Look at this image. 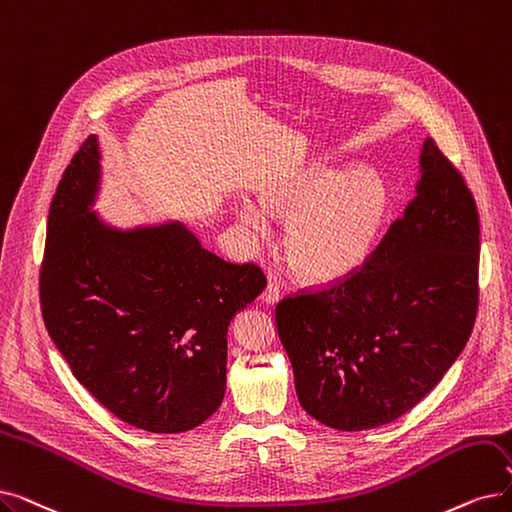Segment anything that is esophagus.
Masks as SVG:
<instances>
[{
	"instance_id": "esophagus-1",
	"label": "esophagus",
	"mask_w": 512,
	"mask_h": 512,
	"mask_svg": "<svg viewBox=\"0 0 512 512\" xmlns=\"http://www.w3.org/2000/svg\"><path fill=\"white\" fill-rule=\"evenodd\" d=\"M261 301L265 305H276L280 301V288H278V284L268 282V286H265V291L261 295Z\"/></svg>"
}]
</instances>
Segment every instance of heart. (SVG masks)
<instances>
[{
  "label": "heart",
  "mask_w": 512,
  "mask_h": 512,
  "mask_svg": "<svg viewBox=\"0 0 512 512\" xmlns=\"http://www.w3.org/2000/svg\"><path fill=\"white\" fill-rule=\"evenodd\" d=\"M257 203L234 209L255 236L268 217L284 221V257L311 284H337L358 274L383 234L391 207L385 177L372 167L335 169L320 161L278 173L257 188Z\"/></svg>",
  "instance_id": "1"
}]
</instances>
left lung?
<instances>
[{
    "label": "left lung",
    "instance_id": "obj_1",
    "mask_svg": "<svg viewBox=\"0 0 512 512\" xmlns=\"http://www.w3.org/2000/svg\"><path fill=\"white\" fill-rule=\"evenodd\" d=\"M418 165L414 198L364 268L276 307L299 404L330 429L366 431L406 414L471 337L477 205L431 138Z\"/></svg>",
    "mask_w": 512,
    "mask_h": 512
}]
</instances>
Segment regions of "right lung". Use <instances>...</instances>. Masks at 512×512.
<instances>
[{
  "label": "right lung",
  "mask_w": 512,
  "mask_h": 512,
  "mask_svg": "<svg viewBox=\"0 0 512 512\" xmlns=\"http://www.w3.org/2000/svg\"><path fill=\"white\" fill-rule=\"evenodd\" d=\"M100 146L77 150L50 205L41 314L75 379L127 425L184 433L226 393L228 326L265 278L201 247L182 221L117 228L94 211Z\"/></svg>",
  "instance_id": "1"
}]
</instances>
